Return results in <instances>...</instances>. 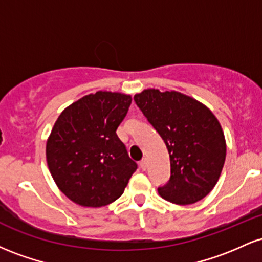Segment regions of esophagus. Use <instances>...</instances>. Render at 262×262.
<instances>
[{"label": "esophagus", "instance_id": "esophagus-1", "mask_svg": "<svg viewBox=\"0 0 262 262\" xmlns=\"http://www.w3.org/2000/svg\"><path fill=\"white\" fill-rule=\"evenodd\" d=\"M139 166L141 170H145L146 166H148V161H146V159H141L140 162H139Z\"/></svg>", "mask_w": 262, "mask_h": 262}]
</instances>
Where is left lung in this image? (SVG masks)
<instances>
[{"label":"left lung","instance_id":"8db88e82","mask_svg":"<svg viewBox=\"0 0 262 262\" xmlns=\"http://www.w3.org/2000/svg\"><path fill=\"white\" fill-rule=\"evenodd\" d=\"M170 156L169 182L158 188L164 200L192 204L214 188L224 166L227 144L217 117L200 101L177 91L148 89L134 96Z\"/></svg>","mask_w":262,"mask_h":262}]
</instances>
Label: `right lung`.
I'll return each mask as SVG.
<instances>
[{
    "label": "right lung",
    "instance_id": "obj_1",
    "mask_svg": "<svg viewBox=\"0 0 262 262\" xmlns=\"http://www.w3.org/2000/svg\"><path fill=\"white\" fill-rule=\"evenodd\" d=\"M132 96L97 91L66 107L47 141V162L54 181L82 207L107 206L122 196L137 164L116 134Z\"/></svg>",
    "mask_w": 262,
    "mask_h": 262
}]
</instances>
